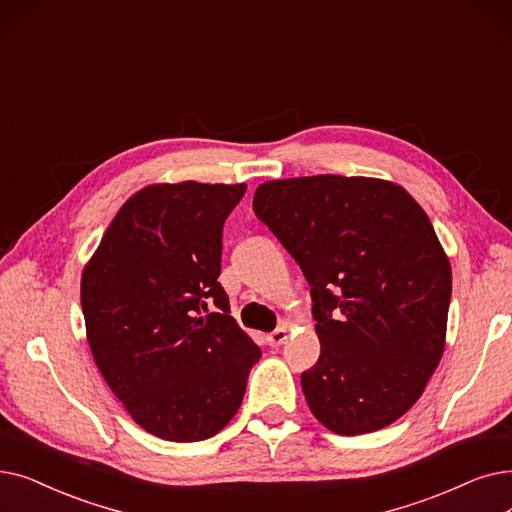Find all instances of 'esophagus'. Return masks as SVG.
I'll list each match as a JSON object with an SVG mask.
<instances>
[{"label": "esophagus", "instance_id": "obj_1", "mask_svg": "<svg viewBox=\"0 0 512 512\" xmlns=\"http://www.w3.org/2000/svg\"><path fill=\"white\" fill-rule=\"evenodd\" d=\"M286 339H288V330L284 326H280L274 332H270L268 337H265V343H268L270 347H280L286 343Z\"/></svg>", "mask_w": 512, "mask_h": 512}]
</instances>
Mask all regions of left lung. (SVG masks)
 Masks as SVG:
<instances>
[{"label": "left lung", "instance_id": "obj_1", "mask_svg": "<svg viewBox=\"0 0 512 512\" xmlns=\"http://www.w3.org/2000/svg\"><path fill=\"white\" fill-rule=\"evenodd\" d=\"M253 211L311 284L309 410L337 435L389 427L446 347L452 268L427 213L402 186L343 175L265 182Z\"/></svg>", "mask_w": 512, "mask_h": 512}]
</instances>
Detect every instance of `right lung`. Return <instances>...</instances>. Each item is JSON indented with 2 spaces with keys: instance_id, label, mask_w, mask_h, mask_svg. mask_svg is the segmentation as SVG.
I'll return each instance as SVG.
<instances>
[{
  "instance_id": "obj_1",
  "label": "right lung",
  "mask_w": 512,
  "mask_h": 512,
  "mask_svg": "<svg viewBox=\"0 0 512 512\" xmlns=\"http://www.w3.org/2000/svg\"><path fill=\"white\" fill-rule=\"evenodd\" d=\"M244 184H154L133 194L81 276L96 366L138 425L213 437L238 412L259 347L217 282L224 221ZM213 302L217 312L208 314Z\"/></svg>"
}]
</instances>
